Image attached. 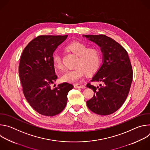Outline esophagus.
I'll use <instances>...</instances> for the list:
<instances>
[{"instance_id": "obj_1", "label": "esophagus", "mask_w": 150, "mask_h": 150, "mask_svg": "<svg viewBox=\"0 0 150 150\" xmlns=\"http://www.w3.org/2000/svg\"><path fill=\"white\" fill-rule=\"evenodd\" d=\"M74 88H82V89H84V88H86V87H85L84 85L76 83V84L74 85Z\"/></svg>"}]
</instances>
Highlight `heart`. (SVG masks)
I'll return each instance as SVG.
<instances>
[{
    "mask_svg": "<svg viewBox=\"0 0 150 150\" xmlns=\"http://www.w3.org/2000/svg\"><path fill=\"white\" fill-rule=\"evenodd\" d=\"M67 49L78 56L74 69L67 71L60 77L63 82L76 83L85 74H92L100 68L101 63V53L97 47H89L88 45L79 41L71 42L67 46ZM52 63L54 67L57 69H63L62 56L59 52L53 53Z\"/></svg>",
    "mask_w": 150,
    "mask_h": 150,
    "instance_id": "b5f03b06",
    "label": "heart"
}]
</instances>
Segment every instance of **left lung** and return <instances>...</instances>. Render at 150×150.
Instances as JSON below:
<instances>
[{
    "label": "left lung",
    "mask_w": 150,
    "mask_h": 150,
    "mask_svg": "<svg viewBox=\"0 0 150 150\" xmlns=\"http://www.w3.org/2000/svg\"><path fill=\"white\" fill-rule=\"evenodd\" d=\"M101 48L103 64L91 82H101L100 87L88 83L94 96L87 101L88 109L100 115L115 113L123 105L129 94L133 71L126 50L113 39L105 35H85Z\"/></svg>",
    "instance_id": "obj_1"
}]
</instances>
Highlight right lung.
<instances>
[{
    "mask_svg": "<svg viewBox=\"0 0 150 150\" xmlns=\"http://www.w3.org/2000/svg\"><path fill=\"white\" fill-rule=\"evenodd\" d=\"M68 37L65 35H40L31 41L21 54L19 75L25 98L38 113L53 116L67 105L68 93L74 88L64 82L51 88L57 78L52 54Z\"/></svg>",
    "mask_w": 150,
    "mask_h": 150,
    "instance_id": "right-lung-1",
    "label": "right lung"
}]
</instances>
